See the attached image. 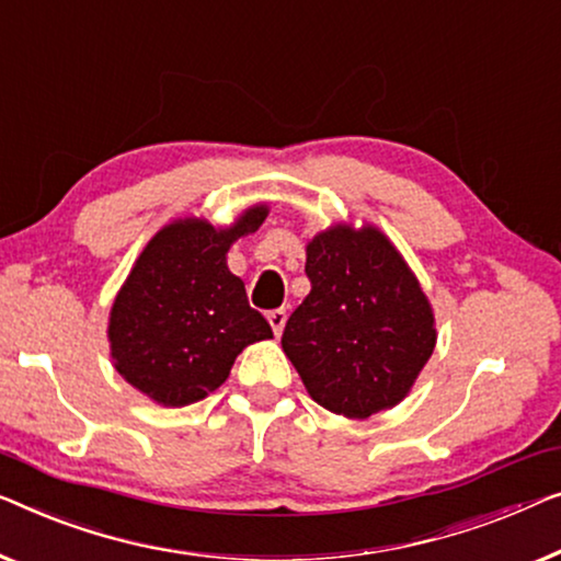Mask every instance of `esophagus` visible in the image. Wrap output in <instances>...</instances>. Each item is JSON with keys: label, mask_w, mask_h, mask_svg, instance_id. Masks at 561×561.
Wrapping results in <instances>:
<instances>
[{"label": "esophagus", "mask_w": 561, "mask_h": 561, "mask_svg": "<svg viewBox=\"0 0 561 561\" xmlns=\"http://www.w3.org/2000/svg\"><path fill=\"white\" fill-rule=\"evenodd\" d=\"M286 319H288L286 308H273V311H267V323H271L275 336H280L283 327H286Z\"/></svg>", "instance_id": "obj_1"}]
</instances>
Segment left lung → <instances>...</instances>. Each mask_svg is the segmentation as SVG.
<instances>
[{
    "instance_id": "8db88e82",
    "label": "left lung",
    "mask_w": 561,
    "mask_h": 561,
    "mask_svg": "<svg viewBox=\"0 0 561 561\" xmlns=\"http://www.w3.org/2000/svg\"><path fill=\"white\" fill-rule=\"evenodd\" d=\"M311 294L283 329L308 394L344 417L394 408L435 348V316L377 227L334 225L306 248Z\"/></svg>"
}]
</instances>
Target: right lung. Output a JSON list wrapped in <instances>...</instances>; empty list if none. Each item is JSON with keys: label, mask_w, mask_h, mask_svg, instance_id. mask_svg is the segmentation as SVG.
Here are the masks:
<instances>
[{"label": "right lung", "mask_w": 561, "mask_h": 561, "mask_svg": "<svg viewBox=\"0 0 561 561\" xmlns=\"http://www.w3.org/2000/svg\"><path fill=\"white\" fill-rule=\"evenodd\" d=\"M265 217L255 205L230 227L186 217L153 234L111 308V356L128 385L184 408L215 392L248 344L273 339L225 257Z\"/></svg>", "instance_id": "1"}]
</instances>
